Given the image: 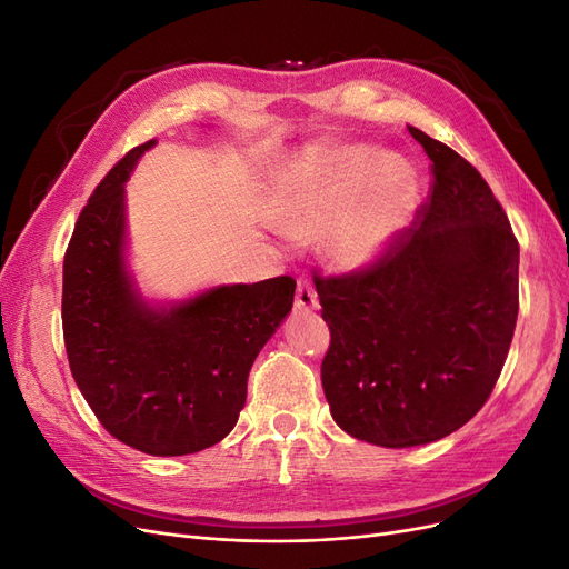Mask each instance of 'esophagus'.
Returning <instances> with one entry per match:
<instances>
[{
  "label": "esophagus",
  "instance_id": "esophagus-1",
  "mask_svg": "<svg viewBox=\"0 0 569 569\" xmlns=\"http://www.w3.org/2000/svg\"><path fill=\"white\" fill-rule=\"evenodd\" d=\"M295 306L299 308V311H316L318 308V295L313 284L308 282L306 278H299L297 280V299H295Z\"/></svg>",
  "mask_w": 569,
  "mask_h": 569
}]
</instances>
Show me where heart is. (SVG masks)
<instances>
[{
	"instance_id": "heart-1",
	"label": "heart",
	"mask_w": 569,
	"mask_h": 569,
	"mask_svg": "<svg viewBox=\"0 0 569 569\" xmlns=\"http://www.w3.org/2000/svg\"><path fill=\"white\" fill-rule=\"evenodd\" d=\"M351 149L303 159L280 176L274 206L280 226L295 234L330 228L327 251L339 268H363L399 230L412 199L410 166L399 157Z\"/></svg>"
}]
</instances>
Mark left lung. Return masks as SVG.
Wrapping results in <instances>:
<instances>
[{
  "label": "left lung",
  "instance_id": "left-lung-1",
  "mask_svg": "<svg viewBox=\"0 0 569 569\" xmlns=\"http://www.w3.org/2000/svg\"><path fill=\"white\" fill-rule=\"evenodd\" d=\"M408 132L432 161L412 226L366 268L313 270L330 327L325 399L343 432L387 449L443 439L477 416L520 311V244L503 206L458 151Z\"/></svg>",
  "mask_w": 569,
  "mask_h": 569
}]
</instances>
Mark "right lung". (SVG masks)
<instances>
[{
    "label": "right lung",
    "instance_id": "obj_1",
    "mask_svg": "<svg viewBox=\"0 0 569 569\" xmlns=\"http://www.w3.org/2000/svg\"><path fill=\"white\" fill-rule=\"evenodd\" d=\"M153 140L130 149L84 203L63 256L61 320L73 380L111 437L149 456L226 439L249 370L295 303V278L226 284L159 311L123 266V182Z\"/></svg>",
    "mask_w": 569,
    "mask_h": 569
}]
</instances>
